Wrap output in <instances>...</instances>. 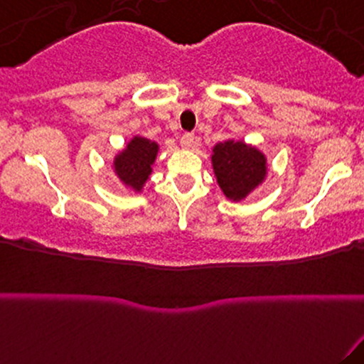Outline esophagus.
Listing matches in <instances>:
<instances>
[{
	"mask_svg": "<svg viewBox=\"0 0 364 364\" xmlns=\"http://www.w3.org/2000/svg\"><path fill=\"white\" fill-rule=\"evenodd\" d=\"M195 145V135L193 133H185L181 136V147L183 149H191Z\"/></svg>",
	"mask_w": 364,
	"mask_h": 364,
	"instance_id": "34e87169",
	"label": "esophagus"
}]
</instances>
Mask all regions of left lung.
Listing matches in <instances>:
<instances>
[{
  "instance_id": "8db88e82",
  "label": "left lung",
  "mask_w": 364,
  "mask_h": 364,
  "mask_svg": "<svg viewBox=\"0 0 364 364\" xmlns=\"http://www.w3.org/2000/svg\"><path fill=\"white\" fill-rule=\"evenodd\" d=\"M212 169L217 185L231 202H241L265 183L269 174L267 156L257 145L228 139L212 147Z\"/></svg>"
}]
</instances>
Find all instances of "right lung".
<instances>
[{"label": "right lung", "mask_w": 364, "mask_h": 364, "mask_svg": "<svg viewBox=\"0 0 364 364\" xmlns=\"http://www.w3.org/2000/svg\"><path fill=\"white\" fill-rule=\"evenodd\" d=\"M157 154V141L135 135L112 157L111 169L127 190L133 193H141L145 183L152 174Z\"/></svg>", "instance_id": "right-lung-1"}]
</instances>
